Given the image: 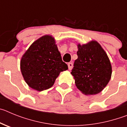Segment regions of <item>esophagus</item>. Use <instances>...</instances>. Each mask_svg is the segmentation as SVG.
Here are the masks:
<instances>
[{"label":"esophagus","mask_w":127,"mask_h":127,"mask_svg":"<svg viewBox=\"0 0 127 127\" xmlns=\"http://www.w3.org/2000/svg\"><path fill=\"white\" fill-rule=\"evenodd\" d=\"M68 66V69H69V70H71V69H72V68H73V63H69Z\"/></svg>","instance_id":"obj_1"}]
</instances>
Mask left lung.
<instances>
[{
  "mask_svg": "<svg viewBox=\"0 0 127 127\" xmlns=\"http://www.w3.org/2000/svg\"><path fill=\"white\" fill-rule=\"evenodd\" d=\"M78 58L71 73L75 85L85 95L97 94L107 85L112 69L108 56L95 41L78 45Z\"/></svg>",
  "mask_w": 127,
  "mask_h": 127,
  "instance_id": "1",
  "label": "left lung"
}]
</instances>
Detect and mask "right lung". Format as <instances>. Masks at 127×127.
Returning <instances> with one entry per match:
<instances>
[{"label": "right lung", "mask_w": 127, "mask_h": 127, "mask_svg": "<svg viewBox=\"0 0 127 127\" xmlns=\"http://www.w3.org/2000/svg\"><path fill=\"white\" fill-rule=\"evenodd\" d=\"M21 71L31 88L42 91L51 88L60 72L68 69L54 38L48 35L34 42L21 61Z\"/></svg>", "instance_id": "add662e5"}]
</instances>
